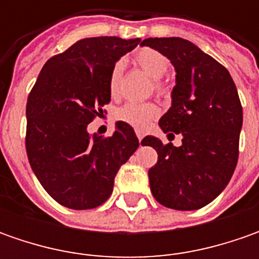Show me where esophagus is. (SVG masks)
<instances>
[{"instance_id": "34e87169", "label": "esophagus", "mask_w": 259, "mask_h": 259, "mask_svg": "<svg viewBox=\"0 0 259 259\" xmlns=\"http://www.w3.org/2000/svg\"><path fill=\"white\" fill-rule=\"evenodd\" d=\"M135 134H137V138H138V141H141V140L144 138V134H143L141 131H135Z\"/></svg>"}]
</instances>
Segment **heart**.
I'll list each match as a JSON object with an SVG mask.
<instances>
[{
	"label": "heart",
	"instance_id": "obj_1",
	"mask_svg": "<svg viewBox=\"0 0 259 259\" xmlns=\"http://www.w3.org/2000/svg\"><path fill=\"white\" fill-rule=\"evenodd\" d=\"M134 63L140 69H143L147 75L153 79H157L154 82L155 94L160 96H165L168 94V86L165 82H163L160 77L167 73L170 67V60L161 52L150 49V47H143L138 52H135L133 57ZM122 70L124 66L121 62H116L108 77V91L112 98H116L119 95V86H121V77H122ZM160 115V108L154 102H145V104H125L121 108H118L114 112V116L116 121H121L124 124L133 126L135 130L141 131L147 128L151 121Z\"/></svg>",
	"mask_w": 259,
	"mask_h": 259
}]
</instances>
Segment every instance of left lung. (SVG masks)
<instances>
[{"label":"left lung","mask_w":259,"mask_h":259,"mask_svg":"<svg viewBox=\"0 0 259 259\" xmlns=\"http://www.w3.org/2000/svg\"><path fill=\"white\" fill-rule=\"evenodd\" d=\"M176 69L173 104L158 125L168 135H183L182 145L163 144L148 135L158 160L148 170L158 203L176 210H196L222 193L239 155L242 105L228 69L180 37L145 38Z\"/></svg>","instance_id":"8db88e82"}]
</instances>
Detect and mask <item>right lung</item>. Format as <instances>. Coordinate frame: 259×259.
Masks as SVG:
<instances>
[{"label":"right lung","mask_w":259,"mask_h":259,"mask_svg":"<svg viewBox=\"0 0 259 259\" xmlns=\"http://www.w3.org/2000/svg\"><path fill=\"white\" fill-rule=\"evenodd\" d=\"M141 40L91 37L50 57L27 99L25 150L45 190L75 210L108 200L119 167L138 148L133 126L118 121L111 137L88 134L109 104L108 77L116 60Z\"/></svg>","instance_id":"1"}]
</instances>
